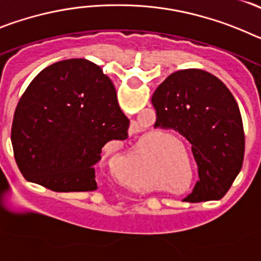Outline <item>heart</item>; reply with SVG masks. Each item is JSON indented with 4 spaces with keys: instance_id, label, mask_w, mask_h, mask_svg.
I'll list each match as a JSON object with an SVG mask.
<instances>
[{
    "instance_id": "b5f03b06",
    "label": "heart",
    "mask_w": 261,
    "mask_h": 261,
    "mask_svg": "<svg viewBox=\"0 0 261 261\" xmlns=\"http://www.w3.org/2000/svg\"><path fill=\"white\" fill-rule=\"evenodd\" d=\"M171 156H172V158H174V159H175V156H177V155H175V154H172V155H171Z\"/></svg>"
}]
</instances>
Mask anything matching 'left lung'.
<instances>
[{"instance_id":"left-lung-1","label":"left lung","mask_w":261,"mask_h":261,"mask_svg":"<svg viewBox=\"0 0 261 261\" xmlns=\"http://www.w3.org/2000/svg\"><path fill=\"white\" fill-rule=\"evenodd\" d=\"M155 126L174 129L192 145L204 192L197 199H221L239 174L244 156L241 111L230 90L201 69H184L168 75L151 96ZM184 199V200H186Z\"/></svg>"}]
</instances>
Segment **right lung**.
Instances as JSON below:
<instances>
[{
    "mask_svg": "<svg viewBox=\"0 0 261 261\" xmlns=\"http://www.w3.org/2000/svg\"><path fill=\"white\" fill-rule=\"evenodd\" d=\"M128 128L100 66L86 59L59 61L32 80L18 103L15 162L24 179L55 192L95 191L103 146L125 140Z\"/></svg>",
    "mask_w": 261,
    "mask_h": 261,
    "instance_id": "obj_1",
    "label": "right lung"
}]
</instances>
